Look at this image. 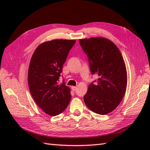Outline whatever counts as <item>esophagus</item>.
Instances as JSON below:
<instances>
[{"label":"esophagus","mask_w":150,"mask_h":150,"mask_svg":"<svg viewBox=\"0 0 150 150\" xmlns=\"http://www.w3.org/2000/svg\"><path fill=\"white\" fill-rule=\"evenodd\" d=\"M71 90L75 91L76 90H77V87H76V86H71Z\"/></svg>","instance_id":"obj_1"}]
</instances>
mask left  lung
<instances>
[{
	"label": "left lung",
	"mask_w": 150,
	"mask_h": 150,
	"mask_svg": "<svg viewBox=\"0 0 150 150\" xmlns=\"http://www.w3.org/2000/svg\"><path fill=\"white\" fill-rule=\"evenodd\" d=\"M89 60L92 74L98 76L89 85L84 100L94 113L106 115L119 106L126 93L127 71L120 50L112 41L104 37L79 39Z\"/></svg>",
	"instance_id": "8db88e82"
}]
</instances>
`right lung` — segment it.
I'll use <instances>...</instances> for the list:
<instances>
[{"mask_svg":"<svg viewBox=\"0 0 150 150\" xmlns=\"http://www.w3.org/2000/svg\"><path fill=\"white\" fill-rule=\"evenodd\" d=\"M75 40L55 39L44 42L33 54L28 69L30 93L44 113L56 116L63 112L71 100L70 88L59 79L63 64Z\"/></svg>","mask_w":150,"mask_h":150,"instance_id":"1","label":"right lung"}]
</instances>
